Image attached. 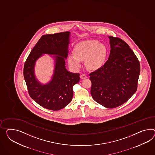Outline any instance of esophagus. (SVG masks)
I'll return each instance as SVG.
<instances>
[{"label":"esophagus","mask_w":155,"mask_h":155,"mask_svg":"<svg viewBox=\"0 0 155 155\" xmlns=\"http://www.w3.org/2000/svg\"><path fill=\"white\" fill-rule=\"evenodd\" d=\"M80 78H81V79H86V78H87V76L85 74H81V75H80Z\"/></svg>","instance_id":"34e87169"}]
</instances>
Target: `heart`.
I'll return each instance as SVG.
<instances>
[{
    "mask_svg": "<svg viewBox=\"0 0 155 155\" xmlns=\"http://www.w3.org/2000/svg\"><path fill=\"white\" fill-rule=\"evenodd\" d=\"M74 55L68 57L69 64L75 69L81 66V61L85 60L87 68L95 70L103 66L107 58V48L98 41H83L76 44L73 49Z\"/></svg>",
    "mask_w": 155,
    "mask_h": 155,
    "instance_id": "heart-1",
    "label": "heart"
}]
</instances>
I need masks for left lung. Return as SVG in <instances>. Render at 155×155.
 <instances>
[{"label":"left lung","instance_id":"obj_1","mask_svg":"<svg viewBox=\"0 0 155 155\" xmlns=\"http://www.w3.org/2000/svg\"><path fill=\"white\" fill-rule=\"evenodd\" d=\"M109 38L108 60L89 76L93 98L104 107L113 108L125 103L137 91L140 67L126 42L117 37Z\"/></svg>","mask_w":155,"mask_h":155}]
</instances>
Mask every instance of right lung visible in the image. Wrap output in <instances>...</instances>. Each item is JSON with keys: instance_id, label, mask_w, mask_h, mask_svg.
I'll return each instance as SVG.
<instances>
[{"instance_id": "right-lung-1", "label": "right lung", "mask_w": 155, "mask_h": 155, "mask_svg": "<svg viewBox=\"0 0 155 155\" xmlns=\"http://www.w3.org/2000/svg\"><path fill=\"white\" fill-rule=\"evenodd\" d=\"M70 32L43 35L26 60L24 67V79L32 99L48 110L58 111L71 102L73 86L80 80L79 74L66 69L64 58H67ZM43 53L55 54L56 66L52 81L43 86L35 80L33 67L35 61Z\"/></svg>"}]
</instances>
